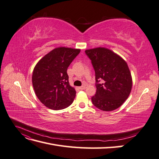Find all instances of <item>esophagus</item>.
I'll return each instance as SVG.
<instances>
[{
	"mask_svg": "<svg viewBox=\"0 0 159 159\" xmlns=\"http://www.w3.org/2000/svg\"><path fill=\"white\" fill-rule=\"evenodd\" d=\"M79 89H81V90H84V89H85V85L81 86V87H80V88H79Z\"/></svg>",
	"mask_w": 159,
	"mask_h": 159,
	"instance_id": "obj_1",
	"label": "esophagus"
}]
</instances>
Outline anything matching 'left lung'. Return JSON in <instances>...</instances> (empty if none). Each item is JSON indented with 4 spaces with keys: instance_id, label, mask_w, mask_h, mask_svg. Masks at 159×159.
Here are the masks:
<instances>
[{
    "instance_id": "1",
    "label": "left lung",
    "mask_w": 159,
    "mask_h": 159,
    "mask_svg": "<svg viewBox=\"0 0 159 159\" xmlns=\"http://www.w3.org/2000/svg\"><path fill=\"white\" fill-rule=\"evenodd\" d=\"M85 52L95 73L97 90L91 98L94 106L104 111L119 108L128 98L132 89L131 74L127 62L105 48H96Z\"/></svg>"
}]
</instances>
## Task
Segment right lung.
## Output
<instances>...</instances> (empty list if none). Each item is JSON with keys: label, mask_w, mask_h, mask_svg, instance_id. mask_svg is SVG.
<instances>
[{"label": "right lung", "mask_w": 159, "mask_h": 159, "mask_svg": "<svg viewBox=\"0 0 159 159\" xmlns=\"http://www.w3.org/2000/svg\"><path fill=\"white\" fill-rule=\"evenodd\" d=\"M80 52V49L56 48L43 57L34 68V89L38 99L48 108L63 109L74 102L76 91L69 84L67 70Z\"/></svg>", "instance_id": "right-lung-1"}]
</instances>
